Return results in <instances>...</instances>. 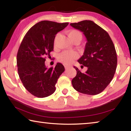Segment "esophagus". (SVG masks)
Returning <instances> with one entry per match:
<instances>
[{
    "label": "esophagus",
    "mask_w": 131,
    "mask_h": 131,
    "mask_svg": "<svg viewBox=\"0 0 131 131\" xmlns=\"http://www.w3.org/2000/svg\"><path fill=\"white\" fill-rule=\"evenodd\" d=\"M69 68H70V66H67V65H65V68L66 70L68 69Z\"/></svg>",
    "instance_id": "esophagus-1"
}]
</instances>
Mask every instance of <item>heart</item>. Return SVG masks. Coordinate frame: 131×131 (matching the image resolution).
I'll list each match as a JSON object with an SVG mask.
<instances>
[{
    "label": "heart",
    "mask_w": 131,
    "mask_h": 131,
    "mask_svg": "<svg viewBox=\"0 0 131 131\" xmlns=\"http://www.w3.org/2000/svg\"><path fill=\"white\" fill-rule=\"evenodd\" d=\"M67 34L68 35L69 39L71 40L72 42L75 41H80L82 39V35L81 32L76 29H71L68 30L67 32ZM58 35H57L55 37V41L58 37ZM79 57L78 54L75 51H63L59 55L58 61L61 62L63 63L65 65H70V63L73 62L74 59H77Z\"/></svg>",
    "instance_id": "heart-1"
}]
</instances>
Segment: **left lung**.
<instances>
[{"mask_svg": "<svg viewBox=\"0 0 131 131\" xmlns=\"http://www.w3.org/2000/svg\"><path fill=\"white\" fill-rule=\"evenodd\" d=\"M70 25L83 32L87 39L84 54L78 62L87 67V70L83 73L74 66L77 74L72 81L73 87L84 94H98L110 84L116 72L117 58L114 44L108 33L92 21Z\"/></svg>", "mask_w": 131, "mask_h": 131, "instance_id": "8db88e82", "label": "left lung"}]
</instances>
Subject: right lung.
<instances>
[{"mask_svg": "<svg viewBox=\"0 0 131 131\" xmlns=\"http://www.w3.org/2000/svg\"><path fill=\"white\" fill-rule=\"evenodd\" d=\"M68 24L40 21L28 31L21 42L17 55L18 72L24 87L35 96L45 97L52 94L58 79L65 71L59 62L55 68L48 69L45 61L54 50L55 35Z\"/></svg>", "mask_w": 131, "mask_h": 131, "instance_id": "add662e5", "label": "right lung"}]
</instances>
